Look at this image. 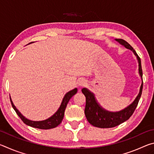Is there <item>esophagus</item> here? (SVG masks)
I'll list each match as a JSON object with an SVG mask.
<instances>
[{
    "label": "esophagus",
    "mask_w": 154,
    "mask_h": 154,
    "mask_svg": "<svg viewBox=\"0 0 154 154\" xmlns=\"http://www.w3.org/2000/svg\"><path fill=\"white\" fill-rule=\"evenodd\" d=\"M86 84H87L86 81H85V80H83V79L79 80V82H78V85H79V87L85 86V85H86Z\"/></svg>",
    "instance_id": "esophagus-1"
}]
</instances>
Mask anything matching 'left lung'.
<instances>
[{
  "label": "left lung",
  "instance_id": "left-lung-1",
  "mask_svg": "<svg viewBox=\"0 0 154 154\" xmlns=\"http://www.w3.org/2000/svg\"><path fill=\"white\" fill-rule=\"evenodd\" d=\"M115 40L118 41L124 48L131 50L137 57L138 63H139V74L141 78L142 83L140 85L139 94L133 100V102L122 110L116 112L109 111L104 109L96 100L94 94L87 89L86 88H83L82 90V93L85 95V98H86L84 112L87 120L92 126L101 128H113L128 120L134 113L135 109L137 108L143 90V71L140 58L137 55L134 49L132 48V47L126 41L120 39V38H116Z\"/></svg>",
  "mask_w": 154,
  "mask_h": 154
}]
</instances>
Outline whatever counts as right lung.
Returning a JSON list of instances; mask_svg holds the SVG:
<instances>
[{"mask_svg":"<svg viewBox=\"0 0 154 154\" xmlns=\"http://www.w3.org/2000/svg\"><path fill=\"white\" fill-rule=\"evenodd\" d=\"M77 92V88H75V89L68 92L66 94L64 95V98L62 100V103L60 104V107L58 108V110L56 111V113L54 115H52L51 117H49V118L42 121H32L30 120V119H27L26 118H25V117L23 116V115L19 111V110L16 108V106L14 105V104L11 100V96H10V100H11L13 108H14L15 111L16 112L17 116L20 117L23 122H24V124L31 127L36 128L48 130L56 128L61 123L62 119L64 118V111L65 109H66L68 103H69L70 99H71Z\"/></svg>","mask_w":154,"mask_h":154,"instance_id":"obj_1","label":"right lung"}]
</instances>
